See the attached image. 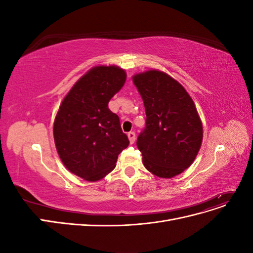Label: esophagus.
Listing matches in <instances>:
<instances>
[{"label":"esophagus","instance_id":"34e87169","mask_svg":"<svg viewBox=\"0 0 253 253\" xmlns=\"http://www.w3.org/2000/svg\"><path fill=\"white\" fill-rule=\"evenodd\" d=\"M127 137H128V140L131 143H134L135 142V139H136V134L134 132H129L127 133Z\"/></svg>","mask_w":253,"mask_h":253}]
</instances>
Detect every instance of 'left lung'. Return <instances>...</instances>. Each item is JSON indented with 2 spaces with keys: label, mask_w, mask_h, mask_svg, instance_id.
<instances>
[{
  "label": "left lung",
  "mask_w": 253,
  "mask_h": 253,
  "mask_svg": "<svg viewBox=\"0 0 253 253\" xmlns=\"http://www.w3.org/2000/svg\"><path fill=\"white\" fill-rule=\"evenodd\" d=\"M133 82L145 109V127L137 138L145 169L171 178L189 168L201 149L203 125L192 98L179 82L156 70Z\"/></svg>",
  "instance_id": "1"
}]
</instances>
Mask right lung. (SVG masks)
<instances>
[{
	"mask_svg": "<svg viewBox=\"0 0 253 253\" xmlns=\"http://www.w3.org/2000/svg\"><path fill=\"white\" fill-rule=\"evenodd\" d=\"M126 79V72L118 66L93 67L60 105L53 124L58 154L67 170L83 179L103 178L129 143L119 117L109 109V101Z\"/></svg>",
	"mask_w": 253,
	"mask_h": 253,
	"instance_id": "right-lung-1",
	"label": "right lung"
}]
</instances>
